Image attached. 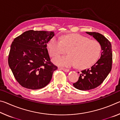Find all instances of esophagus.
Masks as SVG:
<instances>
[{
	"label": "esophagus",
	"instance_id": "esophagus-1",
	"mask_svg": "<svg viewBox=\"0 0 120 120\" xmlns=\"http://www.w3.org/2000/svg\"><path fill=\"white\" fill-rule=\"evenodd\" d=\"M60 69L62 70L63 71H64L65 72H69V70L67 69H66V68H60Z\"/></svg>",
	"mask_w": 120,
	"mask_h": 120
}]
</instances>
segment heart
<instances>
[{
  "mask_svg": "<svg viewBox=\"0 0 120 120\" xmlns=\"http://www.w3.org/2000/svg\"><path fill=\"white\" fill-rule=\"evenodd\" d=\"M64 47L70 48L68 52L69 55L54 58V64L64 67L76 65L77 68L82 69L90 67L98 60L101 49L98 41L76 33L67 34L61 38L55 36L47 43L48 51L52 57L61 54Z\"/></svg>",
  "mask_w": 120,
  "mask_h": 120,
  "instance_id": "b5f03b06",
  "label": "heart"
}]
</instances>
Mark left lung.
I'll use <instances>...</instances> for the list:
<instances>
[{
    "instance_id": "8db88e82",
    "label": "left lung",
    "mask_w": 120,
    "mask_h": 120,
    "mask_svg": "<svg viewBox=\"0 0 120 120\" xmlns=\"http://www.w3.org/2000/svg\"><path fill=\"white\" fill-rule=\"evenodd\" d=\"M86 33L93 36L100 43L101 53L100 59L90 68L81 71L78 81L73 84L75 88L81 90H90L99 86L110 72L112 65L111 42L99 33L87 32Z\"/></svg>"
}]
</instances>
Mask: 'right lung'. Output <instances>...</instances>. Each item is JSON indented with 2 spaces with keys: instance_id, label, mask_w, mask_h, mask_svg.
<instances>
[{
  "instance_id": "add662e5",
  "label": "right lung",
  "mask_w": 120,
  "mask_h": 120,
  "mask_svg": "<svg viewBox=\"0 0 120 120\" xmlns=\"http://www.w3.org/2000/svg\"><path fill=\"white\" fill-rule=\"evenodd\" d=\"M54 35V32L29 30L12 42L8 64L22 87L33 90L41 89L51 80L58 67L50 61L46 46Z\"/></svg>"
}]
</instances>
